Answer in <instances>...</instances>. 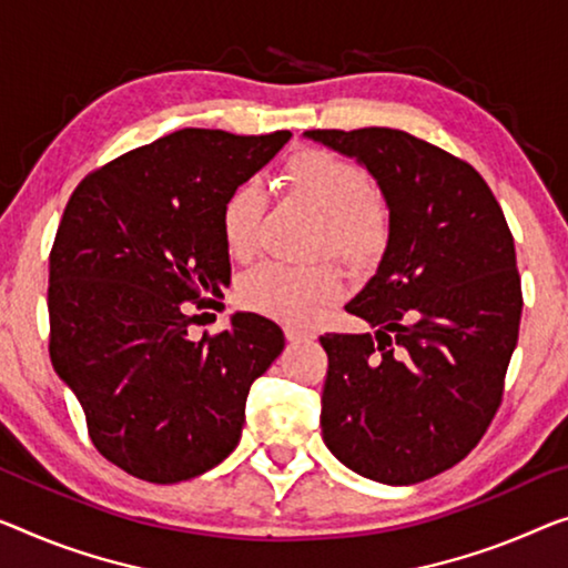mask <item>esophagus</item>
<instances>
[{"label": "esophagus", "mask_w": 568, "mask_h": 568, "mask_svg": "<svg viewBox=\"0 0 568 568\" xmlns=\"http://www.w3.org/2000/svg\"><path fill=\"white\" fill-rule=\"evenodd\" d=\"M285 338L291 344H298V342H303V338H306V334L301 332V328H293V326H285Z\"/></svg>", "instance_id": "obj_1"}]
</instances>
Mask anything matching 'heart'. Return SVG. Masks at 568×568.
Masks as SVG:
<instances>
[{"instance_id": "heart-1", "label": "heart", "mask_w": 568, "mask_h": 568, "mask_svg": "<svg viewBox=\"0 0 568 568\" xmlns=\"http://www.w3.org/2000/svg\"><path fill=\"white\" fill-rule=\"evenodd\" d=\"M287 183L326 216V250L352 265H365L383 252L387 216L372 196L367 171L352 160L326 150H306L291 158ZM262 214V191L247 181L222 203L219 230L232 257H247L255 250ZM342 293V277L334 267H293L283 262H262L240 283L244 308L265 316L306 324L313 311Z\"/></svg>"}]
</instances>
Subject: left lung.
I'll return each mask as SVG.
<instances>
[{
  "instance_id": "8db88e82",
  "label": "left lung",
  "mask_w": 568,
  "mask_h": 568,
  "mask_svg": "<svg viewBox=\"0 0 568 568\" xmlns=\"http://www.w3.org/2000/svg\"><path fill=\"white\" fill-rule=\"evenodd\" d=\"M390 211L385 255L346 303L375 334H326L321 434L338 462L416 485L462 462L503 400L523 293L500 203L469 163L390 126L308 130Z\"/></svg>"
}]
</instances>
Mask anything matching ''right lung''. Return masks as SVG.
Returning a JSON list of instances; mask_svg holds the SVG:
<instances>
[{
    "label": "right lung",
    "mask_w": 568,
    "mask_h": 568,
    "mask_svg": "<svg viewBox=\"0 0 568 568\" xmlns=\"http://www.w3.org/2000/svg\"><path fill=\"white\" fill-rule=\"evenodd\" d=\"M291 132L178 130L89 173L50 250V362L87 413L97 452L173 485L234 452L250 387L283 352L275 321L234 313L189 336L191 306L230 285L219 214Z\"/></svg>",
    "instance_id": "add662e5"
}]
</instances>
